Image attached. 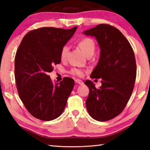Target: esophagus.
<instances>
[{
  "instance_id": "34e87169",
  "label": "esophagus",
  "mask_w": 150,
  "mask_h": 150,
  "mask_svg": "<svg viewBox=\"0 0 150 150\" xmlns=\"http://www.w3.org/2000/svg\"><path fill=\"white\" fill-rule=\"evenodd\" d=\"M75 82L76 83H77V84H79V85H83V81H82L80 79H75Z\"/></svg>"
}]
</instances>
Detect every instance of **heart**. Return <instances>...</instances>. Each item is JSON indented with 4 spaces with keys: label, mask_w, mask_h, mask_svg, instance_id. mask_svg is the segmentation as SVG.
Listing matches in <instances>:
<instances>
[{
    "label": "heart",
    "mask_w": 150,
    "mask_h": 150,
    "mask_svg": "<svg viewBox=\"0 0 150 150\" xmlns=\"http://www.w3.org/2000/svg\"><path fill=\"white\" fill-rule=\"evenodd\" d=\"M79 47L80 49L84 52V54L87 56L92 55L95 50V43L93 40L89 38H84L81 39L78 43ZM69 46L67 45H65L62 47L60 52V56L62 59H65L69 52ZM70 73L74 75L79 76V77H82L83 75V71L81 69H77V68H73L71 70Z\"/></svg>",
    "instance_id": "obj_1"
}]
</instances>
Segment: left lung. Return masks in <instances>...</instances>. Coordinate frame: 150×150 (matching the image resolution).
Instances as JSON below:
<instances>
[{
    "label": "left lung",
    "mask_w": 150,
    "mask_h": 150,
    "mask_svg": "<svg viewBox=\"0 0 150 150\" xmlns=\"http://www.w3.org/2000/svg\"><path fill=\"white\" fill-rule=\"evenodd\" d=\"M83 34L95 37L100 48L99 60L91 78H101L102 83L96 88L92 81H85L89 88L86 106L95 120L108 121L122 112L132 93L136 77L135 55L128 40L110 25L98 24Z\"/></svg>",
    "instance_id": "left-lung-1"
}]
</instances>
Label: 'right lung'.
I'll list each match as a JSON object with an SVG mask.
<instances>
[{
    "instance_id": "1",
    "label": "right lung",
    "mask_w": 150,
    "mask_h": 150,
    "mask_svg": "<svg viewBox=\"0 0 150 150\" xmlns=\"http://www.w3.org/2000/svg\"><path fill=\"white\" fill-rule=\"evenodd\" d=\"M71 29L43 27L25 35L14 59V75L20 98L28 111L40 120L50 121L62 115L74 87V80L63 78L54 83L48 73L61 63L60 52L74 34Z\"/></svg>"
}]
</instances>
